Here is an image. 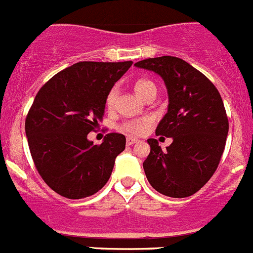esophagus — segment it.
I'll return each mask as SVG.
<instances>
[{
  "label": "esophagus",
  "mask_w": 253,
  "mask_h": 253,
  "mask_svg": "<svg viewBox=\"0 0 253 253\" xmlns=\"http://www.w3.org/2000/svg\"><path fill=\"white\" fill-rule=\"evenodd\" d=\"M137 141V139H135V137H126V145H132V144H135V142Z\"/></svg>",
  "instance_id": "esophagus-1"
}]
</instances>
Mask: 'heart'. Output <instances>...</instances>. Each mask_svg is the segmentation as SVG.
I'll return each mask as SVG.
<instances>
[{"instance_id":"heart-1","label":"heart","mask_w":253,"mask_h":253,"mask_svg":"<svg viewBox=\"0 0 253 253\" xmlns=\"http://www.w3.org/2000/svg\"><path fill=\"white\" fill-rule=\"evenodd\" d=\"M134 91L140 98L145 99L149 93L156 92V86H155L154 82L149 81V80H139V81L134 84ZM117 98H118V88H117V87H113L106 97V107L109 111H112V109L116 107ZM150 126H151V121H150L149 118H142L136 119V121L126 122V123L122 126V130H124L127 134L141 135L144 134Z\"/></svg>"}]
</instances>
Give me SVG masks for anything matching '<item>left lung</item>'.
<instances>
[{
  "mask_svg": "<svg viewBox=\"0 0 253 253\" xmlns=\"http://www.w3.org/2000/svg\"><path fill=\"white\" fill-rule=\"evenodd\" d=\"M135 66L164 80L169 107L156 135L173 140L166 150L156 139L147 140L150 154L142 164L146 178L161 194L186 198L211 179L224 152L229 121L222 99L201 71L179 57H151Z\"/></svg>",
  "mask_w": 253,
  "mask_h": 253,
  "instance_id": "left-lung-1",
  "label": "left lung"
}]
</instances>
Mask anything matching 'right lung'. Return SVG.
Returning a JSON list of instances; mask_svg holds the SVG:
<instances>
[{"instance_id":"add662e5","label":"right lung","mask_w":253,"mask_h":253,"mask_svg":"<svg viewBox=\"0 0 253 253\" xmlns=\"http://www.w3.org/2000/svg\"><path fill=\"white\" fill-rule=\"evenodd\" d=\"M131 61H81L39 89L26 119L32 159L45 183L60 196L81 199L108 182L126 136L111 132L101 145L87 139L103 119L106 97Z\"/></svg>"}]
</instances>
